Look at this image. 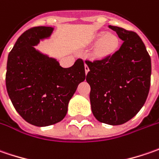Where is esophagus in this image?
<instances>
[{"instance_id":"esophagus-1","label":"esophagus","mask_w":159,"mask_h":159,"mask_svg":"<svg viewBox=\"0 0 159 159\" xmlns=\"http://www.w3.org/2000/svg\"><path fill=\"white\" fill-rule=\"evenodd\" d=\"M84 70H85V74L87 75V73L89 72V70H90V67H89V66L87 65L86 63L84 64Z\"/></svg>"}]
</instances>
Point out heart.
<instances>
[{
	"instance_id": "heart-1",
	"label": "heart",
	"mask_w": 159,
	"mask_h": 159,
	"mask_svg": "<svg viewBox=\"0 0 159 159\" xmlns=\"http://www.w3.org/2000/svg\"><path fill=\"white\" fill-rule=\"evenodd\" d=\"M98 40L100 43L97 46V53L100 57L111 55L118 48L119 40L112 34H105L104 33H100L98 36Z\"/></svg>"
}]
</instances>
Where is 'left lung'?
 Returning <instances> with one entry per match:
<instances>
[{"instance_id": "obj_1", "label": "left lung", "mask_w": 159, "mask_h": 159, "mask_svg": "<svg viewBox=\"0 0 159 159\" xmlns=\"http://www.w3.org/2000/svg\"><path fill=\"white\" fill-rule=\"evenodd\" d=\"M124 41L118 51L99 60H85L93 116L101 123L118 125L137 114L147 100L151 59L140 36L108 25Z\"/></svg>"}]
</instances>
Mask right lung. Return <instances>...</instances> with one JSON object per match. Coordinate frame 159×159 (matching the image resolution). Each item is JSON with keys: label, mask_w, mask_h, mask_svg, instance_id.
I'll return each mask as SVG.
<instances>
[{"label": "right lung", "mask_w": 159, "mask_h": 159, "mask_svg": "<svg viewBox=\"0 0 159 159\" xmlns=\"http://www.w3.org/2000/svg\"><path fill=\"white\" fill-rule=\"evenodd\" d=\"M51 26H35L23 33L8 56L6 88L18 114L35 126H48L66 116L70 99L85 79L83 59L64 68L57 59L37 51L49 38Z\"/></svg>", "instance_id": "right-lung-1"}]
</instances>
